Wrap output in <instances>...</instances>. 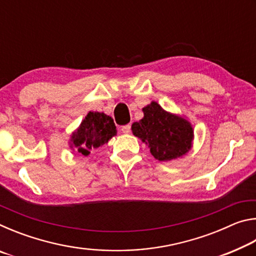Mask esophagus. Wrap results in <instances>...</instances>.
<instances>
[{
	"mask_svg": "<svg viewBox=\"0 0 256 256\" xmlns=\"http://www.w3.org/2000/svg\"><path fill=\"white\" fill-rule=\"evenodd\" d=\"M122 132L124 133V134H128L130 132H131V125L130 124H128V125H124V126H122Z\"/></svg>",
	"mask_w": 256,
	"mask_h": 256,
	"instance_id": "34e87169",
	"label": "esophagus"
}]
</instances>
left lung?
<instances>
[{
  "label": "left lung",
  "instance_id": "8db88e82",
  "mask_svg": "<svg viewBox=\"0 0 256 256\" xmlns=\"http://www.w3.org/2000/svg\"><path fill=\"white\" fill-rule=\"evenodd\" d=\"M144 118L132 124L133 136L148 146L151 154L159 162H172L192 149L194 130L183 115L164 110L157 102L142 108Z\"/></svg>",
  "mask_w": 256,
  "mask_h": 256
}]
</instances>
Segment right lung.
Segmentation results:
<instances>
[{
	"mask_svg": "<svg viewBox=\"0 0 256 256\" xmlns=\"http://www.w3.org/2000/svg\"><path fill=\"white\" fill-rule=\"evenodd\" d=\"M118 134L114 120L102 112H89L81 124L71 133L68 146L76 152L88 156L107 144Z\"/></svg>",
	"mask_w": 256,
	"mask_h": 256,
	"instance_id": "1",
	"label": "right lung"
}]
</instances>
